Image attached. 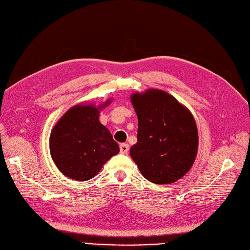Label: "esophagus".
Wrapping results in <instances>:
<instances>
[{"mask_svg": "<svg viewBox=\"0 0 250 250\" xmlns=\"http://www.w3.org/2000/svg\"><path fill=\"white\" fill-rule=\"evenodd\" d=\"M128 150H129V146L127 144H122L120 146V151L122 154H127L128 153Z\"/></svg>", "mask_w": 250, "mask_h": 250, "instance_id": "obj_1", "label": "esophagus"}]
</instances>
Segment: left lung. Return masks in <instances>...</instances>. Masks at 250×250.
Returning a JSON list of instances; mask_svg holds the SVG:
<instances>
[{"mask_svg": "<svg viewBox=\"0 0 250 250\" xmlns=\"http://www.w3.org/2000/svg\"><path fill=\"white\" fill-rule=\"evenodd\" d=\"M138 118L131 159L155 185H169L191 169L198 149L195 120L187 106L164 90L150 88L130 96Z\"/></svg>", "mask_w": 250, "mask_h": 250, "instance_id": "left-lung-1", "label": "left lung"}]
</instances>
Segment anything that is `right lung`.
I'll list each match as a JSON object with an SVG mask.
<instances>
[{"label": "right lung", "mask_w": 250, "mask_h": 250, "mask_svg": "<svg viewBox=\"0 0 250 250\" xmlns=\"http://www.w3.org/2000/svg\"><path fill=\"white\" fill-rule=\"evenodd\" d=\"M111 101L108 99L98 106L75 104L55 124L49 136L50 156L65 177L78 181L89 180L120 152L110 130L99 121L100 111Z\"/></svg>", "instance_id": "obj_1"}]
</instances>
